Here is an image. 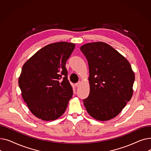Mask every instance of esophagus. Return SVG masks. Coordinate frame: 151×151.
<instances>
[{
  "instance_id": "esophagus-1",
  "label": "esophagus",
  "mask_w": 151,
  "mask_h": 151,
  "mask_svg": "<svg viewBox=\"0 0 151 151\" xmlns=\"http://www.w3.org/2000/svg\"><path fill=\"white\" fill-rule=\"evenodd\" d=\"M81 81H79V82H78V83H76L75 84V86H76V87H79V86H80L81 85Z\"/></svg>"
}]
</instances>
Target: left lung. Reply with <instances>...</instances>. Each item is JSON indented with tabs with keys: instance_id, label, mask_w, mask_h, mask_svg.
<instances>
[{
	"instance_id": "8db88e82",
	"label": "left lung",
	"mask_w": 151,
	"mask_h": 151,
	"mask_svg": "<svg viewBox=\"0 0 151 151\" xmlns=\"http://www.w3.org/2000/svg\"><path fill=\"white\" fill-rule=\"evenodd\" d=\"M88 62L90 93L83 100L87 111L105 121L117 116L133 95L134 74L129 62L104 42L87 43L80 47Z\"/></svg>"
}]
</instances>
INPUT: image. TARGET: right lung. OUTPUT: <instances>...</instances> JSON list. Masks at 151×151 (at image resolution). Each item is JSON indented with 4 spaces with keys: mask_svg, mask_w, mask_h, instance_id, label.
Here are the masks:
<instances>
[{
    "mask_svg": "<svg viewBox=\"0 0 151 151\" xmlns=\"http://www.w3.org/2000/svg\"><path fill=\"white\" fill-rule=\"evenodd\" d=\"M75 47L65 42L46 45L22 68L18 82L22 99L32 113L43 121L60 117L72 97L65 64Z\"/></svg>",
    "mask_w": 151,
    "mask_h": 151,
    "instance_id": "obj_1",
    "label": "right lung"
}]
</instances>
